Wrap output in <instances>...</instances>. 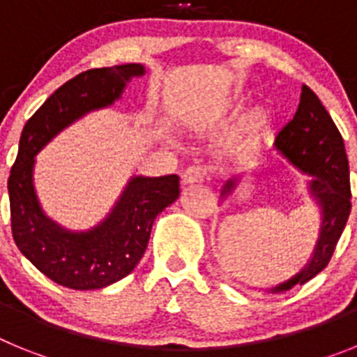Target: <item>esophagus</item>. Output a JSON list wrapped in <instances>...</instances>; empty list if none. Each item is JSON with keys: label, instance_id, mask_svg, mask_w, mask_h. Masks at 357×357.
Here are the masks:
<instances>
[{"label": "esophagus", "instance_id": "34e87169", "mask_svg": "<svg viewBox=\"0 0 357 357\" xmlns=\"http://www.w3.org/2000/svg\"><path fill=\"white\" fill-rule=\"evenodd\" d=\"M204 176H206V169L202 166H189L182 173V184H197V182L204 181Z\"/></svg>", "mask_w": 357, "mask_h": 357}]
</instances>
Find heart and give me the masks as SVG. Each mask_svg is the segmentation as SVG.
<instances>
[{
	"instance_id": "1",
	"label": "heart",
	"mask_w": 357,
	"mask_h": 357,
	"mask_svg": "<svg viewBox=\"0 0 357 357\" xmlns=\"http://www.w3.org/2000/svg\"><path fill=\"white\" fill-rule=\"evenodd\" d=\"M232 109V100H222V102H216V105L211 109L209 116L213 119H220L222 116H225L229 110ZM268 123V109L266 107L259 105L254 107V109L248 112L245 118H243V127L248 134H257L259 130H263Z\"/></svg>"
}]
</instances>
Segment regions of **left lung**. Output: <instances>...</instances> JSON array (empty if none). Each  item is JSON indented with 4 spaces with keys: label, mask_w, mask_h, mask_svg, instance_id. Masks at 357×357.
Segmentation results:
<instances>
[{
    "label": "left lung",
    "mask_w": 357,
    "mask_h": 357,
    "mask_svg": "<svg viewBox=\"0 0 357 357\" xmlns=\"http://www.w3.org/2000/svg\"><path fill=\"white\" fill-rule=\"evenodd\" d=\"M275 148L295 168L314 176L309 182V193L321 209L320 236L313 254L301 272L270 289L280 293L304 284L329 264L351 214V178L342 134L307 85H302L298 109L275 137ZM234 188L236 181L227 182L223 197L232 193Z\"/></svg>",
    "instance_id": "obj_1"
}]
</instances>
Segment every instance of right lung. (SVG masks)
<instances>
[{
  "instance_id": "obj_1",
  "label": "right lung",
  "mask_w": 357,
  "mask_h": 357,
  "mask_svg": "<svg viewBox=\"0 0 357 357\" xmlns=\"http://www.w3.org/2000/svg\"><path fill=\"white\" fill-rule=\"evenodd\" d=\"M141 64L89 69L55 91L26 121L17 159L8 176L12 236L21 254L56 284L100 289L127 277L143 257L157 214L178 198V176H132L102 223L87 232H71L43 213L33 189V157L62 128L94 109L121 98Z\"/></svg>"
}]
</instances>
